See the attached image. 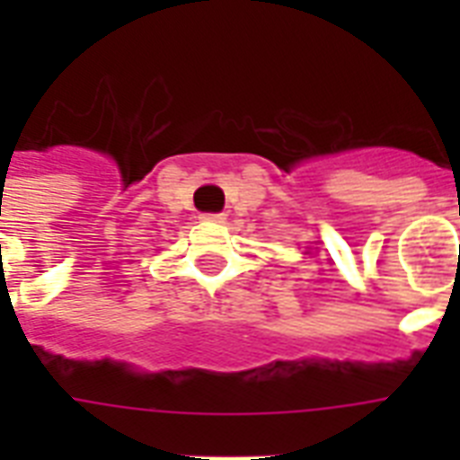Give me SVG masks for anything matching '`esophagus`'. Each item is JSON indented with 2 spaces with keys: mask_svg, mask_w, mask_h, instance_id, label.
I'll return each mask as SVG.
<instances>
[{
  "mask_svg": "<svg viewBox=\"0 0 460 460\" xmlns=\"http://www.w3.org/2000/svg\"><path fill=\"white\" fill-rule=\"evenodd\" d=\"M202 222H215V224H222L224 219H226V215L224 212H205V215H200Z\"/></svg>",
  "mask_w": 460,
  "mask_h": 460,
  "instance_id": "esophagus-1",
  "label": "esophagus"
}]
</instances>
